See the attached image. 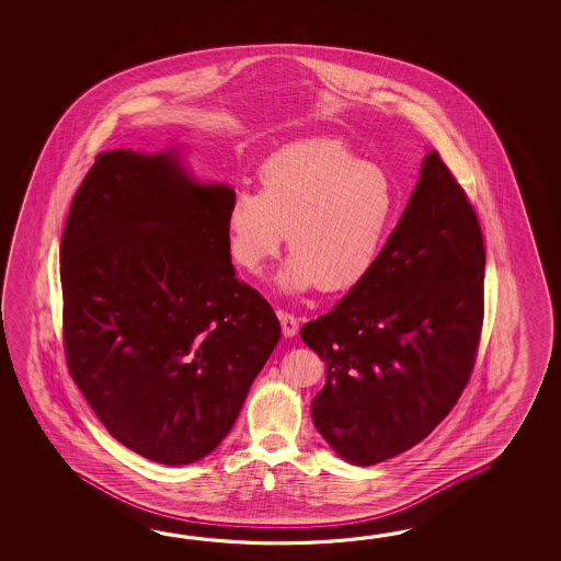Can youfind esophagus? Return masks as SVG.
I'll list each match as a JSON object with an SVG mask.
<instances>
[{
    "instance_id": "esophagus-1",
    "label": "esophagus",
    "mask_w": 561,
    "mask_h": 561,
    "mask_svg": "<svg viewBox=\"0 0 561 561\" xmlns=\"http://www.w3.org/2000/svg\"><path fill=\"white\" fill-rule=\"evenodd\" d=\"M278 319H280V327H283V334H285V336H295V334H297L298 319L293 312L278 310Z\"/></svg>"
}]
</instances>
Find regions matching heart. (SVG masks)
<instances>
[{"label":"heart","instance_id":"1","mask_svg":"<svg viewBox=\"0 0 561 561\" xmlns=\"http://www.w3.org/2000/svg\"><path fill=\"white\" fill-rule=\"evenodd\" d=\"M393 206L385 170L345 142L293 144L264 162L261 191H240L230 201L228 251L254 273L280 251L288 230L293 254L278 276L280 286L346 290L377 263Z\"/></svg>","mask_w":561,"mask_h":561}]
</instances>
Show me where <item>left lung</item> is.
Returning a JSON list of instances; mask_svg holds the SVG:
<instances>
[{
  "label": "left lung",
  "instance_id": "left-lung-1",
  "mask_svg": "<svg viewBox=\"0 0 561 561\" xmlns=\"http://www.w3.org/2000/svg\"><path fill=\"white\" fill-rule=\"evenodd\" d=\"M483 278L476 210L431 150L369 275L300 329L327 363L314 427L348 463L403 454L449 415L476 367Z\"/></svg>",
  "mask_w": 561,
  "mask_h": 561
}]
</instances>
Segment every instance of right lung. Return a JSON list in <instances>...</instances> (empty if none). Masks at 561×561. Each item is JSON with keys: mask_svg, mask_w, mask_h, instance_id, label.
Listing matches in <instances>:
<instances>
[{"mask_svg": "<svg viewBox=\"0 0 561 561\" xmlns=\"http://www.w3.org/2000/svg\"><path fill=\"white\" fill-rule=\"evenodd\" d=\"M232 198L172 154L112 150L64 227L68 370L110 435L156 463L215 451L280 339L275 310L230 263Z\"/></svg>", "mask_w": 561, "mask_h": 561, "instance_id": "add662e5", "label": "right lung"}]
</instances>
